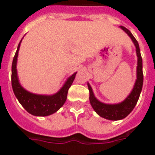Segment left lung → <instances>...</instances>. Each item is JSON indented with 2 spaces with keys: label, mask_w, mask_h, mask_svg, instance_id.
Returning <instances> with one entry per match:
<instances>
[{
  "label": "left lung",
  "mask_w": 155,
  "mask_h": 155,
  "mask_svg": "<svg viewBox=\"0 0 155 155\" xmlns=\"http://www.w3.org/2000/svg\"><path fill=\"white\" fill-rule=\"evenodd\" d=\"M123 29L124 32H126L128 36L130 37L132 41L134 42V45L136 47V53L138 56V66H137V79L135 81V84L131 93L127 96L125 100L117 104H106L103 102H101L100 101L96 99L94 93L92 91L91 86L88 85L89 91H90V102L91 105L95 110L98 115L104 117V118L108 119V120H121L126 117L130 113L131 111L134 110L136 104L138 102V98L141 93L142 87H143V61H142L141 54H140V48L138 45V41L134 38V35L131 33V32L124 28L123 26L120 27Z\"/></svg>",
  "instance_id": "8db88e82"
}]
</instances>
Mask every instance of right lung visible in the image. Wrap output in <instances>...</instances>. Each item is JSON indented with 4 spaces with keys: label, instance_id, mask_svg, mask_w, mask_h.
Instances as JSON below:
<instances>
[{
    "label": "right lung",
    "instance_id": "1",
    "mask_svg": "<svg viewBox=\"0 0 155 155\" xmlns=\"http://www.w3.org/2000/svg\"><path fill=\"white\" fill-rule=\"evenodd\" d=\"M21 42L18 44L12 65V85L14 94L25 110L30 114L38 117L51 115L58 111L65 102L68 91L74 81L76 73L68 78L62 88L54 95H37L26 91L19 83L17 72V56Z\"/></svg>",
    "mask_w": 155,
    "mask_h": 155
}]
</instances>
